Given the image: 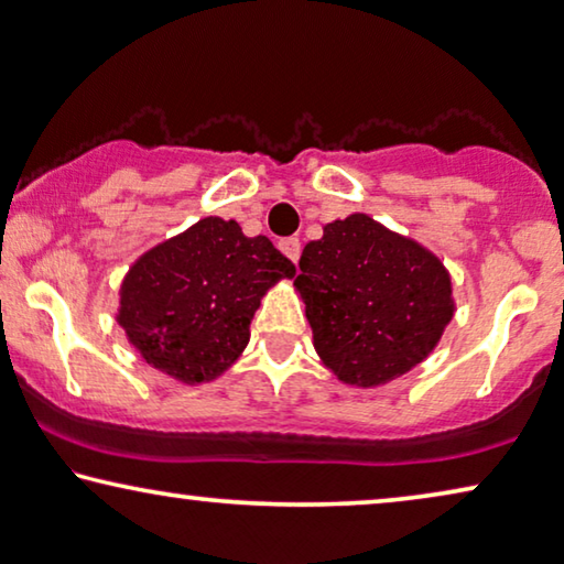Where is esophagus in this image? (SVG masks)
Instances as JSON below:
<instances>
[{"mask_svg": "<svg viewBox=\"0 0 564 564\" xmlns=\"http://www.w3.org/2000/svg\"><path fill=\"white\" fill-rule=\"evenodd\" d=\"M279 248L285 258L293 260V263H299V258H301V240L299 238H283L279 242Z\"/></svg>", "mask_w": 564, "mask_h": 564, "instance_id": "esophagus-1", "label": "esophagus"}]
</instances>
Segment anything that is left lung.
<instances>
[{
	"label": "left lung",
	"instance_id": "8db88e82",
	"mask_svg": "<svg viewBox=\"0 0 564 564\" xmlns=\"http://www.w3.org/2000/svg\"><path fill=\"white\" fill-rule=\"evenodd\" d=\"M293 281L314 349L336 380L380 388L438 347L456 314L443 260L365 213L324 225Z\"/></svg>",
	"mask_w": 564,
	"mask_h": 564
}]
</instances>
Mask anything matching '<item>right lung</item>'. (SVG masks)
Segmentation results:
<instances>
[{
    "instance_id": "1",
    "label": "right lung",
    "mask_w": 564,
    "mask_h": 564,
    "mask_svg": "<svg viewBox=\"0 0 564 564\" xmlns=\"http://www.w3.org/2000/svg\"><path fill=\"white\" fill-rule=\"evenodd\" d=\"M296 265L265 235L202 217L133 260L116 322L141 359L182 384L213 382L250 341L260 299Z\"/></svg>"
}]
</instances>
